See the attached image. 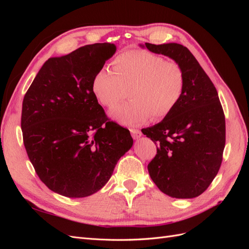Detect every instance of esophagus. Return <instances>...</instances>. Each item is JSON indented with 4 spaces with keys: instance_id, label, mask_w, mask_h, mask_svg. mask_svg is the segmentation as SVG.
<instances>
[{
    "instance_id": "obj_1",
    "label": "esophagus",
    "mask_w": 249,
    "mask_h": 249,
    "mask_svg": "<svg viewBox=\"0 0 249 249\" xmlns=\"http://www.w3.org/2000/svg\"><path fill=\"white\" fill-rule=\"evenodd\" d=\"M130 131H131V134H132V137H133L134 139H138L139 137H141L142 133H141V131H140V130H137V129H131Z\"/></svg>"
}]
</instances>
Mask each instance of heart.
I'll list each match as a JSON object with an SVG mask.
<instances>
[{
	"mask_svg": "<svg viewBox=\"0 0 249 249\" xmlns=\"http://www.w3.org/2000/svg\"><path fill=\"white\" fill-rule=\"evenodd\" d=\"M112 71H100L92 80L96 100L106 108L115 107L127 92L131 101L110 111L116 122L136 126L166 118L185 91V72L178 62L141 50L126 51L111 63Z\"/></svg>",
	"mask_w": 249,
	"mask_h": 249,
	"instance_id": "1",
	"label": "heart"
}]
</instances>
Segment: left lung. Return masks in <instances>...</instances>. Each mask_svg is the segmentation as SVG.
<instances>
[{"label":"left lung","mask_w":249,"mask_h":249,"mask_svg":"<svg viewBox=\"0 0 249 249\" xmlns=\"http://www.w3.org/2000/svg\"><path fill=\"white\" fill-rule=\"evenodd\" d=\"M145 47L168 56L185 72V91L176 109L161 123L142 131L157 144L147 165L159 189L176 198L205 192L219 171L225 145V117L213 82L192 53L178 43Z\"/></svg>","instance_id":"obj_1"}]
</instances>
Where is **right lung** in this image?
<instances>
[{
    "mask_svg": "<svg viewBox=\"0 0 249 249\" xmlns=\"http://www.w3.org/2000/svg\"><path fill=\"white\" fill-rule=\"evenodd\" d=\"M115 52L114 43H93L50 58L24 96L20 125L28 157L41 182L63 196L99 191L133 145L130 131L107 117L91 87Z\"/></svg>",
    "mask_w": 249,
    "mask_h": 249,
    "instance_id": "obj_1",
    "label": "right lung"
}]
</instances>
